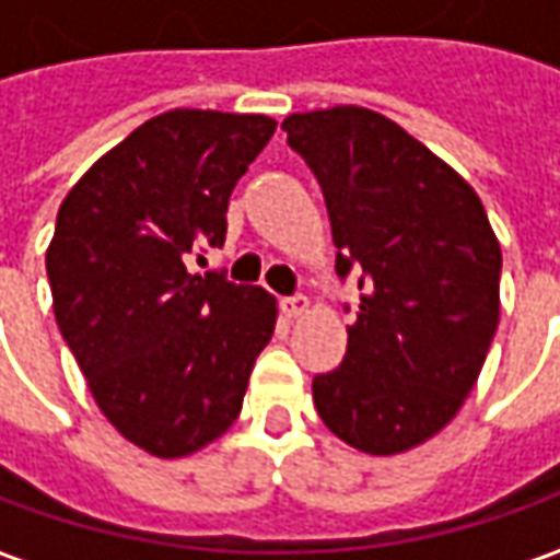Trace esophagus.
<instances>
[{
	"label": "esophagus",
	"mask_w": 560,
	"mask_h": 560,
	"mask_svg": "<svg viewBox=\"0 0 560 560\" xmlns=\"http://www.w3.org/2000/svg\"><path fill=\"white\" fill-rule=\"evenodd\" d=\"M281 306V313H284V316L288 318H300V316H306V313H310V300L306 298H284L279 303Z\"/></svg>",
	"instance_id": "esophagus-1"
}]
</instances>
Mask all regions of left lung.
<instances>
[{
	"label": "left lung",
	"mask_w": 560,
	"mask_h": 560,
	"mask_svg": "<svg viewBox=\"0 0 560 560\" xmlns=\"http://www.w3.org/2000/svg\"><path fill=\"white\" fill-rule=\"evenodd\" d=\"M281 129L322 185L338 276L362 272L347 357L313 377L318 418L359 453H406L477 384L499 325V238L471 185L390 117L338 105Z\"/></svg>",
	"instance_id": "1"
}]
</instances>
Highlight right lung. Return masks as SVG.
Masks as SVG:
<instances>
[{"label": "right lung", "mask_w": 560, "mask_h": 560, "mask_svg": "<svg viewBox=\"0 0 560 560\" xmlns=\"http://www.w3.org/2000/svg\"><path fill=\"white\" fill-rule=\"evenodd\" d=\"M276 132L266 114L176 107L132 129L61 201L51 310L95 406L132 446L183 458L238 418L276 298L191 257L225 242L232 188Z\"/></svg>", "instance_id": "right-lung-1"}]
</instances>
